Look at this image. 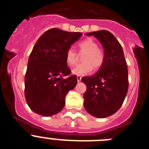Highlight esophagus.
Masks as SVG:
<instances>
[{"mask_svg": "<svg viewBox=\"0 0 149 149\" xmlns=\"http://www.w3.org/2000/svg\"><path fill=\"white\" fill-rule=\"evenodd\" d=\"M81 79H82V77H81V76H77V81H78V82H80V81H81Z\"/></svg>", "mask_w": 149, "mask_h": 149, "instance_id": "34e87169", "label": "esophagus"}]
</instances>
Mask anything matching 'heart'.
<instances>
[{
	"instance_id": "obj_1",
	"label": "heart",
	"mask_w": 149,
	"mask_h": 149,
	"mask_svg": "<svg viewBox=\"0 0 149 149\" xmlns=\"http://www.w3.org/2000/svg\"><path fill=\"white\" fill-rule=\"evenodd\" d=\"M79 51L84 53L82 57L84 63L77 65L72 70V73L77 76L86 75L95 68H99L104 62V53L103 50L98 47V44L92 38H86L81 41L77 45ZM77 54L72 48H68L65 54L67 65L74 66L77 63Z\"/></svg>"
}]
</instances>
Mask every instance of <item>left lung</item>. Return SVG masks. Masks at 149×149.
I'll return each mask as SVG.
<instances>
[{"instance_id":"1","label":"left lung","mask_w":149,"mask_h":149,"mask_svg":"<svg viewBox=\"0 0 149 149\" xmlns=\"http://www.w3.org/2000/svg\"><path fill=\"white\" fill-rule=\"evenodd\" d=\"M99 40L104 51V62L91 77H84L86 84L84 107L92 116L106 118L119 110L128 89L127 65L122 47L110 32L99 30L88 33Z\"/></svg>"}]
</instances>
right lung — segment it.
Wrapping results in <instances>:
<instances>
[{
    "label": "right lung",
    "mask_w": 149,
    "mask_h": 149,
    "mask_svg": "<svg viewBox=\"0 0 149 149\" xmlns=\"http://www.w3.org/2000/svg\"><path fill=\"white\" fill-rule=\"evenodd\" d=\"M82 33L58 28L47 30L34 45L24 77V95L31 110L51 116L65 106V95L75 87L77 77L71 75L65 54Z\"/></svg>",
    "instance_id": "add662e5"
}]
</instances>
